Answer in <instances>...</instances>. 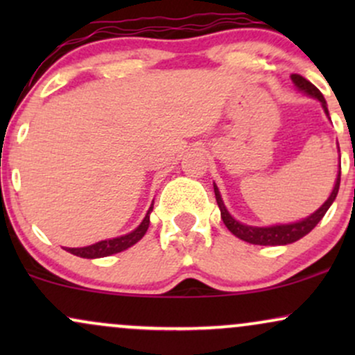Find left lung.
<instances>
[{"mask_svg":"<svg viewBox=\"0 0 355 355\" xmlns=\"http://www.w3.org/2000/svg\"><path fill=\"white\" fill-rule=\"evenodd\" d=\"M292 81H294L295 87L299 89H302L304 93H307V95H311V96H313V98L319 100L322 103V107H324V110H325V113L329 115L324 95L319 92V88L313 87L311 81L305 80L304 76H300V75H292ZM339 185H340V172H339V175H337L336 187H334L331 197L327 198V202H325L319 210L313 211L311 217L300 220V222H295V223H287V225H274V227H248V225H243V223L237 222V220H235L229 214V211H227L225 205H223L217 185H214V190H215V198H217L220 215H222L223 223H225L227 229H229L232 234L235 235V237L245 240V242H248V243H254V245H287V243H292V242H295V240L302 239L304 235H307L309 232H311L313 227L320 222L322 217L325 215V211L329 210V207H331L332 202L336 200L337 191H339Z\"/></svg>","mask_w":355,"mask_h":355,"instance_id":"8db88e82","label":"left lung"}]
</instances>
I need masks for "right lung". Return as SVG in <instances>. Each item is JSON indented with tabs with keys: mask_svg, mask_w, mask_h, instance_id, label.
Masks as SVG:
<instances>
[{
	"mask_svg": "<svg viewBox=\"0 0 355 355\" xmlns=\"http://www.w3.org/2000/svg\"><path fill=\"white\" fill-rule=\"evenodd\" d=\"M153 207H150L148 214L145 215L144 222L137 227L135 230L130 232L128 235H123V237H116L112 240H101L98 243H93V245L81 247V248H64L70 254L76 257H83V259H100V257H108L113 254H118V252H123L128 247L135 245V243L146 234L150 225V211H152Z\"/></svg>",
	"mask_w": 355,
	"mask_h": 355,
	"instance_id": "1",
	"label": "right lung"
}]
</instances>
